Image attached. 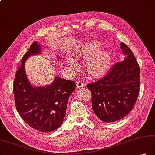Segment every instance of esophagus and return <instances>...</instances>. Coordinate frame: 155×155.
<instances>
[{
    "label": "esophagus",
    "instance_id": "1",
    "mask_svg": "<svg viewBox=\"0 0 155 155\" xmlns=\"http://www.w3.org/2000/svg\"><path fill=\"white\" fill-rule=\"evenodd\" d=\"M76 85H77V88H78V89H79V88H82V87H84V84H83V82L78 81L77 83V84H76Z\"/></svg>",
    "mask_w": 155,
    "mask_h": 155
}]
</instances>
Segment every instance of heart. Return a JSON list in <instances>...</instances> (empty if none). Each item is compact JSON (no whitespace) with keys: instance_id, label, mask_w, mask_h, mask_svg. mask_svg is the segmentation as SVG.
<instances>
[{"instance_id":"heart-1","label":"heart","mask_w":155,"mask_h":155,"mask_svg":"<svg viewBox=\"0 0 155 155\" xmlns=\"http://www.w3.org/2000/svg\"><path fill=\"white\" fill-rule=\"evenodd\" d=\"M101 45L99 41L91 40L84 43L74 54L75 60L87 59L84 68L93 78L104 77L111 67V54L106 50H99ZM67 64L72 69H77V63L71 58L67 59Z\"/></svg>"}]
</instances>
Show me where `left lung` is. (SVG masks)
I'll return each instance as SVG.
<instances>
[{
  "label": "left lung",
  "instance_id": "left-lung-1",
  "mask_svg": "<svg viewBox=\"0 0 155 155\" xmlns=\"http://www.w3.org/2000/svg\"><path fill=\"white\" fill-rule=\"evenodd\" d=\"M125 58L102 79L87 85L92 93V109L105 122L122 119L134 107L140 90V67L131 50L120 44Z\"/></svg>",
  "mask_w": 155,
  "mask_h": 155
}]
</instances>
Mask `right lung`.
Masks as SVG:
<instances>
[{
	"instance_id": "add662e5",
	"label": "right lung",
	"mask_w": 155,
	"mask_h": 155,
	"mask_svg": "<svg viewBox=\"0 0 155 155\" xmlns=\"http://www.w3.org/2000/svg\"><path fill=\"white\" fill-rule=\"evenodd\" d=\"M41 50L42 45L34 41L23 56L15 74L13 93L17 110L25 123L40 132H50L62 124L69 97L76 84L56 76L49 85L33 86L27 77L25 62L29 56L40 54Z\"/></svg>"
}]
</instances>
